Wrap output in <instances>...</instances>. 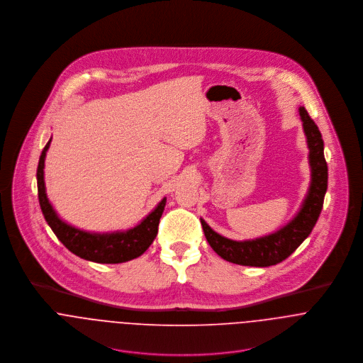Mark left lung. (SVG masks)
<instances>
[{
	"mask_svg": "<svg viewBox=\"0 0 363 363\" xmlns=\"http://www.w3.org/2000/svg\"><path fill=\"white\" fill-rule=\"evenodd\" d=\"M303 121V130L308 138L311 183L308 197L298 215L282 229L256 240L235 242L213 232L204 219L203 230L209 246L222 259L239 265L269 267L288 259L311 235L324 203L327 191L328 169L324 159V143L318 127L313 121L305 107L299 108Z\"/></svg>",
	"mask_w": 363,
	"mask_h": 363,
	"instance_id": "8db88e82",
	"label": "left lung"
}]
</instances>
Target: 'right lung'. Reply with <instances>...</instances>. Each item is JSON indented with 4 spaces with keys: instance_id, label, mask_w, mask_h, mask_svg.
Listing matches in <instances>:
<instances>
[{
    "instance_id": "right-lung-1",
    "label": "right lung",
    "mask_w": 363,
    "mask_h": 363,
    "mask_svg": "<svg viewBox=\"0 0 363 363\" xmlns=\"http://www.w3.org/2000/svg\"><path fill=\"white\" fill-rule=\"evenodd\" d=\"M52 140L46 144L38 164V194L42 212L46 222L52 228L57 239L75 256L81 259L102 262V264H117L140 257L154 242L157 233L159 220L166 206L163 199L157 207L135 228L125 232L116 233H89L72 228L62 222L52 204L48 200L45 187V157L50 147Z\"/></svg>"
}]
</instances>
